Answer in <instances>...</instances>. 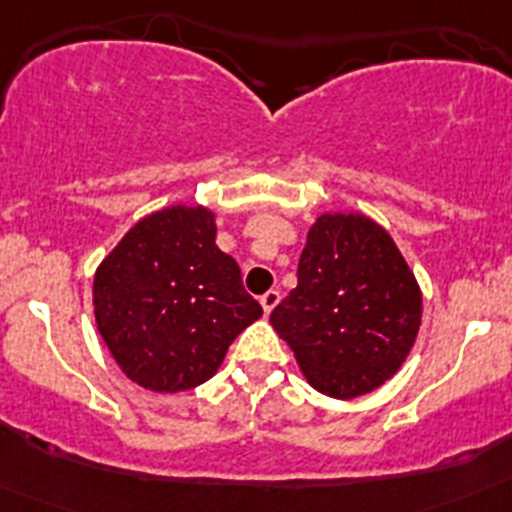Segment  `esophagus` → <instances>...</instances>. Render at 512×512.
Here are the masks:
<instances>
[{"label":"esophagus","mask_w":512,"mask_h":512,"mask_svg":"<svg viewBox=\"0 0 512 512\" xmlns=\"http://www.w3.org/2000/svg\"><path fill=\"white\" fill-rule=\"evenodd\" d=\"M279 297H282L279 295V289H269L266 295H261V307H264L266 315H269V312L279 305Z\"/></svg>","instance_id":"34e87169"}]
</instances>
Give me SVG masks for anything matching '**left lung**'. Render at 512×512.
I'll list each match as a JSON object with an SVG mask.
<instances>
[{
	"instance_id": "1",
	"label": "left lung",
	"mask_w": 512,
	"mask_h": 512,
	"mask_svg": "<svg viewBox=\"0 0 512 512\" xmlns=\"http://www.w3.org/2000/svg\"><path fill=\"white\" fill-rule=\"evenodd\" d=\"M420 315L423 295L392 235L361 212H325L271 325L315 390L354 400L395 377Z\"/></svg>"
}]
</instances>
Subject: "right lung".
<instances>
[{
  "label": "right lung",
  "mask_w": 512,
  "mask_h": 512,
  "mask_svg": "<svg viewBox=\"0 0 512 512\" xmlns=\"http://www.w3.org/2000/svg\"><path fill=\"white\" fill-rule=\"evenodd\" d=\"M215 235V212L171 205L138 220L97 266L99 336L125 377L146 390L207 382L235 336L264 315Z\"/></svg>",
  "instance_id": "obj_1"
}]
</instances>
